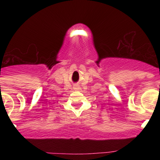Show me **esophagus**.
Returning <instances> with one entry per match:
<instances>
[{"mask_svg":"<svg viewBox=\"0 0 160 160\" xmlns=\"http://www.w3.org/2000/svg\"><path fill=\"white\" fill-rule=\"evenodd\" d=\"M79 87H80V86H74V89H79Z\"/></svg>","mask_w":160,"mask_h":160,"instance_id":"1","label":"esophagus"}]
</instances>
